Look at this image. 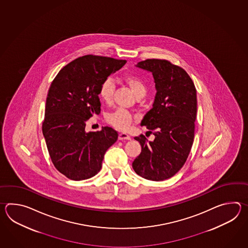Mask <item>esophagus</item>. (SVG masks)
<instances>
[{
  "instance_id": "1",
  "label": "esophagus",
  "mask_w": 248,
  "mask_h": 248,
  "mask_svg": "<svg viewBox=\"0 0 248 248\" xmlns=\"http://www.w3.org/2000/svg\"><path fill=\"white\" fill-rule=\"evenodd\" d=\"M119 140H131V137H129L126 133H121L119 135Z\"/></svg>"
}]
</instances>
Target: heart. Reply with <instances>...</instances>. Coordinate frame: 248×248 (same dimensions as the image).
Wrapping results in <instances>:
<instances>
[{"label": "heart", "instance_id": "b5f03b06", "mask_svg": "<svg viewBox=\"0 0 248 248\" xmlns=\"http://www.w3.org/2000/svg\"><path fill=\"white\" fill-rule=\"evenodd\" d=\"M124 80L129 86L132 92L137 98H141L146 94L147 87L140 77L136 75H127L124 78ZM114 90L115 84L112 79L108 78L105 79L99 88V96L101 99L106 103H111ZM135 118L131 113L122 108L117 109L116 111L111 112L107 117V121L110 124L123 131H126L131 126Z\"/></svg>", "mask_w": 248, "mask_h": 248}]
</instances>
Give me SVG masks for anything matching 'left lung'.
Segmentation results:
<instances>
[{
	"instance_id": "left-lung-1",
	"label": "left lung",
	"mask_w": 248,
	"mask_h": 248,
	"mask_svg": "<svg viewBox=\"0 0 248 248\" xmlns=\"http://www.w3.org/2000/svg\"><path fill=\"white\" fill-rule=\"evenodd\" d=\"M137 67L151 72L157 93L153 108L144 115L145 126L155 138L135 137L142 152L132 167L138 175L152 181L174 176L185 165L194 139L197 91L184 69L164 59H146Z\"/></svg>"
}]
</instances>
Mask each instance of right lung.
Instances as JSON below:
<instances>
[{"instance_id":"add662e5","label":"right lung","mask_w":248,"mask_h":248,"mask_svg":"<svg viewBox=\"0 0 248 248\" xmlns=\"http://www.w3.org/2000/svg\"><path fill=\"white\" fill-rule=\"evenodd\" d=\"M126 60L87 55L59 71L47 93L42 133L58 171L74 181L89 179L100 171L108 148L118 133L110 126L86 132V122L100 113L99 88Z\"/></svg>"}]
</instances>
